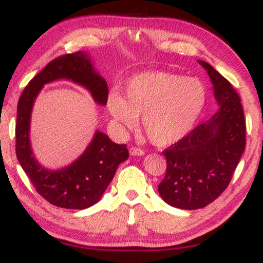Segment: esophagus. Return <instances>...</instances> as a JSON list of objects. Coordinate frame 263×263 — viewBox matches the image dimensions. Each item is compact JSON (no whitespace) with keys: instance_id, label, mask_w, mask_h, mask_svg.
Returning <instances> with one entry per match:
<instances>
[{"instance_id":"obj_1","label":"esophagus","mask_w":263,"mask_h":263,"mask_svg":"<svg viewBox=\"0 0 263 263\" xmlns=\"http://www.w3.org/2000/svg\"><path fill=\"white\" fill-rule=\"evenodd\" d=\"M144 149L140 147H137V146H131L130 147V154L131 155H142L144 154Z\"/></svg>"}]
</instances>
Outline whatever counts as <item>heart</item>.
Listing matches in <instances>:
<instances>
[{"label":"heart","instance_id":"1","mask_svg":"<svg viewBox=\"0 0 263 263\" xmlns=\"http://www.w3.org/2000/svg\"><path fill=\"white\" fill-rule=\"evenodd\" d=\"M205 104V88L198 79L167 72H145L133 77L122 96L108 97V110L123 128H133L142 116L149 141L168 146L190 132Z\"/></svg>","mask_w":263,"mask_h":263}]
</instances>
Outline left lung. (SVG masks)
<instances>
[{
    "label": "left lung",
    "mask_w": 263,
    "mask_h": 263,
    "mask_svg": "<svg viewBox=\"0 0 263 263\" xmlns=\"http://www.w3.org/2000/svg\"><path fill=\"white\" fill-rule=\"evenodd\" d=\"M219 110L206 123L163 151L167 169L158 190L169 205L196 210L228 188L246 146L241 100L228 80L205 61Z\"/></svg>",
    "instance_id": "left-lung-1"
}]
</instances>
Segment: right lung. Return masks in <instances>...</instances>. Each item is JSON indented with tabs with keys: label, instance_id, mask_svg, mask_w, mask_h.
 I'll return each mask as SVG.
<instances>
[{
	"label": "right lung",
	"instance_id": "1",
	"mask_svg": "<svg viewBox=\"0 0 263 263\" xmlns=\"http://www.w3.org/2000/svg\"><path fill=\"white\" fill-rule=\"evenodd\" d=\"M68 79L86 87L99 104L108 101V84L97 74L87 53L78 51L55 58L31 80L17 105L16 155L35 191L53 205L64 209H87L100 201L116 169L128 158L126 145L115 144L102 132H96L81 157L61 171L43 168L30 147L29 127L33 102L45 83Z\"/></svg>",
	"mask_w": 263,
	"mask_h": 263
}]
</instances>
